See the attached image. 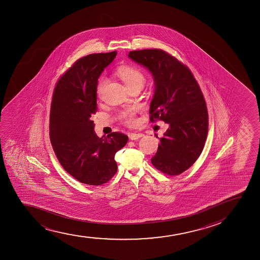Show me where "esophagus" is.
<instances>
[{"instance_id": "34e87169", "label": "esophagus", "mask_w": 260, "mask_h": 260, "mask_svg": "<svg viewBox=\"0 0 260 260\" xmlns=\"http://www.w3.org/2000/svg\"><path fill=\"white\" fill-rule=\"evenodd\" d=\"M129 139L132 140V141H135V140H138V139H140V138L143 137V134H136V133H131V134H129L128 135Z\"/></svg>"}]
</instances>
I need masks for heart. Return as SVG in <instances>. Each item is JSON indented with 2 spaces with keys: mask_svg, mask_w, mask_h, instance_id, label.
Listing matches in <instances>:
<instances>
[{
  "mask_svg": "<svg viewBox=\"0 0 260 260\" xmlns=\"http://www.w3.org/2000/svg\"><path fill=\"white\" fill-rule=\"evenodd\" d=\"M116 74L123 82L125 84L128 89L133 87H142L146 83V76L140 69L133 66H120L117 69ZM106 80L105 78H101L97 84V93H101L104 87ZM119 119L123 122L132 125L135 123V109H128L124 111L119 114Z\"/></svg>",
  "mask_w": 260,
  "mask_h": 260,
  "instance_id": "1",
  "label": "heart"
}]
</instances>
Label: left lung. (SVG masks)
I'll return each instance as SVG.
<instances>
[{
	"label": "left lung",
	"mask_w": 260,
	"mask_h": 260,
	"mask_svg": "<svg viewBox=\"0 0 260 260\" xmlns=\"http://www.w3.org/2000/svg\"><path fill=\"white\" fill-rule=\"evenodd\" d=\"M128 57L153 78L150 120L161 119L169 125L152 164L168 175H179L193 165L205 146L208 113L203 93L190 69L165 51H130Z\"/></svg>",
	"instance_id": "obj_1"
}]
</instances>
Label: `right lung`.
<instances>
[{"instance_id":"obj_1","label":"right lung","mask_w":260,"mask_h":260,"mask_svg":"<svg viewBox=\"0 0 260 260\" xmlns=\"http://www.w3.org/2000/svg\"><path fill=\"white\" fill-rule=\"evenodd\" d=\"M110 53L82 57L60 77L51 103L49 135L58 160L78 181L90 185L108 182L117 172L116 152L128 137L112 133L99 138L91 116L97 111V84L116 56Z\"/></svg>"}]
</instances>
